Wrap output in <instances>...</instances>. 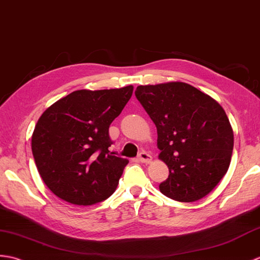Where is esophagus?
<instances>
[{"label":"esophagus","instance_id":"1","mask_svg":"<svg viewBox=\"0 0 260 260\" xmlns=\"http://www.w3.org/2000/svg\"><path fill=\"white\" fill-rule=\"evenodd\" d=\"M138 159H139V161H141V162H143V164H150L152 161L151 155L147 153L146 151L140 152L139 155H138Z\"/></svg>","mask_w":260,"mask_h":260}]
</instances>
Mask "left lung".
Listing matches in <instances>:
<instances>
[{
	"label": "left lung",
	"instance_id": "1",
	"mask_svg": "<svg viewBox=\"0 0 260 260\" xmlns=\"http://www.w3.org/2000/svg\"><path fill=\"white\" fill-rule=\"evenodd\" d=\"M136 96L157 126L158 158L169 168L160 191L181 203L206 197L232 160L234 131L222 107L179 81L139 85Z\"/></svg>",
	"mask_w": 260,
	"mask_h": 260
}]
</instances>
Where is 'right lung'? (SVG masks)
Masks as SVG:
<instances>
[{
	"label": "right lung",
	"mask_w": 260,
	"mask_h": 260,
	"mask_svg": "<svg viewBox=\"0 0 260 260\" xmlns=\"http://www.w3.org/2000/svg\"><path fill=\"white\" fill-rule=\"evenodd\" d=\"M134 85L77 90L39 118L32 153L40 176L56 197L91 206L115 191L129 161L109 151V126L128 103Z\"/></svg>",
	"instance_id": "add662e5"
}]
</instances>
